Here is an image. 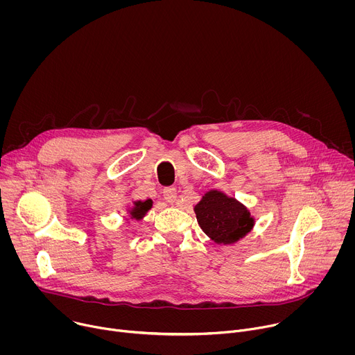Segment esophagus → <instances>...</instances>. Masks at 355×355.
Returning a JSON list of instances; mask_svg holds the SVG:
<instances>
[{"mask_svg":"<svg viewBox=\"0 0 355 355\" xmlns=\"http://www.w3.org/2000/svg\"><path fill=\"white\" fill-rule=\"evenodd\" d=\"M163 196L168 202V204H174L177 200V189L173 187H167L163 189Z\"/></svg>","mask_w":355,"mask_h":355,"instance_id":"1","label":"esophagus"}]
</instances>
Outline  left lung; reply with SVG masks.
Masks as SVG:
<instances>
[{"mask_svg":"<svg viewBox=\"0 0 355 355\" xmlns=\"http://www.w3.org/2000/svg\"><path fill=\"white\" fill-rule=\"evenodd\" d=\"M193 209L200 229L218 244L236 243L254 226L244 205L216 189L202 196Z\"/></svg>","mask_w":355,"mask_h":355,"instance_id":"1","label":"left lung"}]
</instances>
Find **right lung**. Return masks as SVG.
Returning a JSON list of instances; mask_svg holds the SVG:
<instances>
[{
  "label": "right lung",
  "instance_id": "obj_1",
  "mask_svg": "<svg viewBox=\"0 0 355 355\" xmlns=\"http://www.w3.org/2000/svg\"><path fill=\"white\" fill-rule=\"evenodd\" d=\"M150 208H151V199H147V200H137V202H135V207H133V208H132V211H130V216H132V219H136V220L141 219Z\"/></svg>",
  "mask_w": 355,
  "mask_h": 355
}]
</instances>
